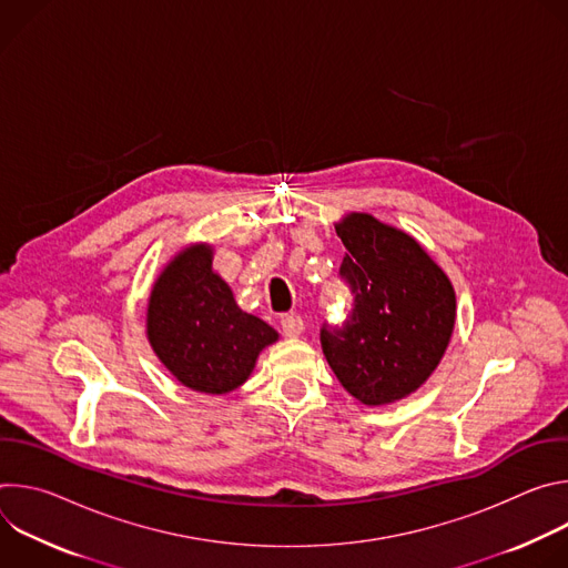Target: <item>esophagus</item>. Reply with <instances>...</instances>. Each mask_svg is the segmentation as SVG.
I'll return each instance as SVG.
<instances>
[{
    "instance_id": "esophagus-1",
    "label": "esophagus",
    "mask_w": 568,
    "mask_h": 568,
    "mask_svg": "<svg viewBox=\"0 0 568 568\" xmlns=\"http://www.w3.org/2000/svg\"><path fill=\"white\" fill-rule=\"evenodd\" d=\"M281 331H283L285 337L294 339V337H301V333L305 331V323H303V318L298 314H285L281 318Z\"/></svg>"
}]
</instances>
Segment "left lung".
Wrapping results in <instances>:
<instances>
[{"label": "left lung", "instance_id": "8db88e82", "mask_svg": "<svg viewBox=\"0 0 568 568\" xmlns=\"http://www.w3.org/2000/svg\"><path fill=\"white\" fill-rule=\"evenodd\" d=\"M335 229L348 250L339 274L355 303L342 328H321V348L342 386L379 407L436 371L454 333L456 294L409 233L368 213H348Z\"/></svg>", "mask_w": 568, "mask_h": 568}]
</instances>
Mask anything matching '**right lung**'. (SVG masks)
Instances as JSON below:
<instances>
[{
    "mask_svg": "<svg viewBox=\"0 0 568 568\" xmlns=\"http://www.w3.org/2000/svg\"><path fill=\"white\" fill-rule=\"evenodd\" d=\"M145 335L178 382L209 395L245 384L261 351L278 339L270 323L237 307L213 272V247L202 242L182 250L154 281Z\"/></svg>",
    "mask_w": 568,
    "mask_h": 568,
    "instance_id": "add662e5",
    "label": "right lung"
}]
</instances>
